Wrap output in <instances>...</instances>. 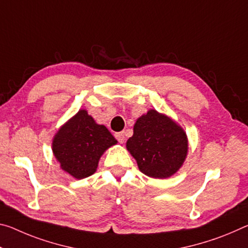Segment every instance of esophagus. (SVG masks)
Returning a JSON list of instances; mask_svg holds the SVG:
<instances>
[{
    "instance_id": "esophagus-1",
    "label": "esophagus",
    "mask_w": 248,
    "mask_h": 248,
    "mask_svg": "<svg viewBox=\"0 0 248 248\" xmlns=\"http://www.w3.org/2000/svg\"><path fill=\"white\" fill-rule=\"evenodd\" d=\"M116 139L118 140V142L119 143H124V140H125V137H124V132H118L115 135Z\"/></svg>"
}]
</instances>
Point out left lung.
I'll use <instances>...</instances> for the list:
<instances>
[{
    "mask_svg": "<svg viewBox=\"0 0 248 248\" xmlns=\"http://www.w3.org/2000/svg\"><path fill=\"white\" fill-rule=\"evenodd\" d=\"M125 147L143 174L153 179H167L183 166L188 141L184 129L173 119L150 109L137 119L133 136Z\"/></svg>",
    "mask_w": 248,
    "mask_h": 248,
    "instance_id": "8db88e82",
    "label": "left lung"
}]
</instances>
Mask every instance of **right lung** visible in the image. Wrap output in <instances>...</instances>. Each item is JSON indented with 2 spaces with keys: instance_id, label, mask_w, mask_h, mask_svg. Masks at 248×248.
<instances>
[{
  "instance_id": "right-lung-1",
  "label": "right lung",
  "mask_w": 248,
  "mask_h": 248,
  "mask_svg": "<svg viewBox=\"0 0 248 248\" xmlns=\"http://www.w3.org/2000/svg\"><path fill=\"white\" fill-rule=\"evenodd\" d=\"M117 142L104 124L80 109L55 133L52 150L62 170L80 180L95 173L101 155Z\"/></svg>"
}]
</instances>
